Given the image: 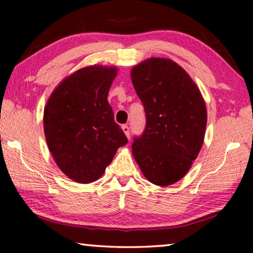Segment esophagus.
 <instances>
[{"label": "esophagus", "mask_w": 253, "mask_h": 253, "mask_svg": "<svg viewBox=\"0 0 253 253\" xmlns=\"http://www.w3.org/2000/svg\"><path fill=\"white\" fill-rule=\"evenodd\" d=\"M122 128H123V131L125 132V135L127 136V138L129 139V138H130V131H129V127H128L127 125H123V126H122Z\"/></svg>", "instance_id": "obj_1"}]
</instances>
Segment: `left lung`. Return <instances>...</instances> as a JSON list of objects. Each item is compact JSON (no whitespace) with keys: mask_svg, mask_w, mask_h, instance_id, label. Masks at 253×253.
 <instances>
[{"mask_svg":"<svg viewBox=\"0 0 253 253\" xmlns=\"http://www.w3.org/2000/svg\"><path fill=\"white\" fill-rule=\"evenodd\" d=\"M146 126L134 137L132 155L144 176L168 186L185 176L203 145L207 106L200 89L173 60L151 58L130 72Z\"/></svg>","mask_w":253,"mask_h":253,"instance_id":"obj_1","label":"left lung"}]
</instances>
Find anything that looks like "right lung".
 <instances>
[{"instance_id":"right-lung-1","label":"right lung","mask_w":253,"mask_h":253,"mask_svg":"<svg viewBox=\"0 0 253 253\" xmlns=\"http://www.w3.org/2000/svg\"><path fill=\"white\" fill-rule=\"evenodd\" d=\"M116 67L89 66L68 76L44 107L43 128L58 168L72 181L87 184L104 174L128 139L107 100Z\"/></svg>"}]
</instances>
